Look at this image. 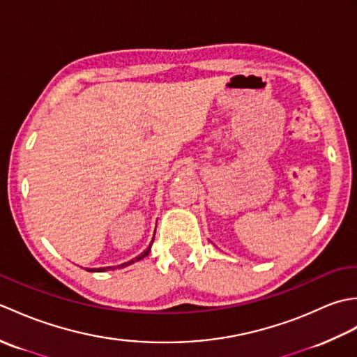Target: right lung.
I'll list each match as a JSON object with an SVG mask.
<instances>
[{
	"label": "right lung",
	"instance_id": "1",
	"mask_svg": "<svg viewBox=\"0 0 357 357\" xmlns=\"http://www.w3.org/2000/svg\"><path fill=\"white\" fill-rule=\"evenodd\" d=\"M151 244H153V241H151ZM151 244L147 247V250L146 252H142L139 256H136L135 259H132V261H128V262H124V264H121V265H116V267H101V268H86L87 271H107V270H115V268H124V267H127V265H130V264H133V262H136V261H141L142 257H146L149 253H150V247H151Z\"/></svg>",
	"mask_w": 357,
	"mask_h": 357
}]
</instances>
